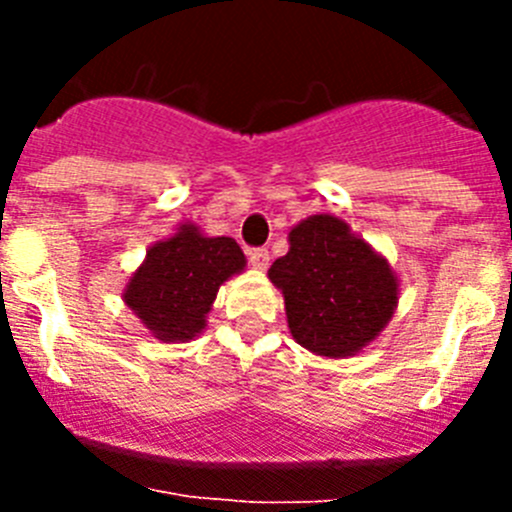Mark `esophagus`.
<instances>
[{
	"label": "esophagus",
	"instance_id": "1",
	"mask_svg": "<svg viewBox=\"0 0 512 512\" xmlns=\"http://www.w3.org/2000/svg\"><path fill=\"white\" fill-rule=\"evenodd\" d=\"M248 261H251L253 269L266 271V266H269V251L266 248H253V251H248Z\"/></svg>",
	"mask_w": 512,
	"mask_h": 512
}]
</instances>
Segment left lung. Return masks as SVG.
<instances>
[{
	"label": "left lung",
	"mask_w": 512,
	"mask_h": 512,
	"mask_svg": "<svg viewBox=\"0 0 512 512\" xmlns=\"http://www.w3.org/2000/svg\"><path fill=\"white\" fill-rule=\"evenodd\" d=\"M289 251L269 269L282 292L289 333L325 359L361 354L400 300V277L341 217L320 212L289 230Z\"/></svg>",
	"instance_id": "8db88e82"
}]
</instances>
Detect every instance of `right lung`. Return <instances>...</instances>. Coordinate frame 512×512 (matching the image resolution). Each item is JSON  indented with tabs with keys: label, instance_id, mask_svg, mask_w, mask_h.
<instances>
[{
	"label": "right lung",
	"instance_id": "right-lung-1",
	"mask_svg": "<svg viewBox=\"0 0 512 512\" xmlns=\"http://www.w3.org/2000/svg\"><path fill=\"white\" fill-rule=\"evenodd\" d=\"M243 271L246 256L233 238L182 223L148 248L122 289V302L153 338L187 343L207 328L217 289Z\"/></svg>",
	"mask_w": 512,
	"mask_h": 512
}]
</instances>
